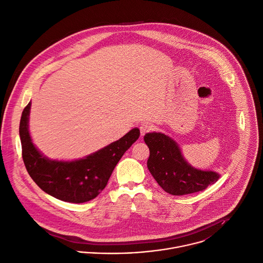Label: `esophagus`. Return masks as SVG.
<instances>
[{"instance_id":"esophagus-1","label":"esophagus","mask_w":263,"mask_h":263,"mask_svg":"<svg viewBox=\"0 0 263 263\" xmlns=\"http://www.w3.org/2000/svg\"><path fill=\"white\" fill-rule=\"evenodd\" d=\"M153 128V124L150 122H143L140 125V130H141V136H144L146 133L152 130Z\"/></svg>"}]
</instances>
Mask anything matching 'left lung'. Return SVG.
Here are the masks:
<instances>
[{
	"label": "left lung",
	"instance_id": "obj_1",
	"mask_svg": "<svg viewBox=\"0 0 263 263\" xmlns=\"http://www.w3.org/2000/svg\"><path fill=\"white\" fill-rule=\"evenodd\" d=\"M144 141L149 147L147 166L158 185L173 195L204 190L220 178L215 171L199 170L184 158L178 143L162 133H148Z\"/></svg>",
	"mask_w": 263,
	"mask_h": 263
}]
</instances>
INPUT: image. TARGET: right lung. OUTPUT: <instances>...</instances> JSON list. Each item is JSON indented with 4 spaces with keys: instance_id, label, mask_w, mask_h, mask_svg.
I'll list each match as a JSON object with an SVG mask.
<instances>
[{
    "instance_id": "add662e5",
    "label": "right lung",
    "mask_w": 263,
    "mask_h": 263,
    "mask_svg": "<svg viewBox=\"0 0 263 263\" xmlns=\"http://www.w3.org/2000/svg\"><path fill=\"white\" fill-rule=\"evenodd\" d=\"M31 106L32 102L24 109L20 124L24 162L35 183L63 201L81 203L97 197L124 152L140 137V129L135 127L119 140L83 158L50 159L33 143L29 129Z\"/></svg>"
}]
</instances>
